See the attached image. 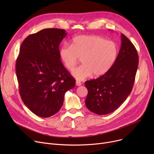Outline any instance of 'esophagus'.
Segmentation results:
<instances>
[{"label": "esophagus", "instance_id": "1", "mask_svg": "<svg viewBox=\"0 0 154 154\" xmlns=\"http://www.w3.org/2000/svg\"><path fill=\"white\" fill-rule=\"evenodd\" d=\"M75 84H76V85H77V86H80V85H82L81 82H80V81H78V80H77Z\"/></svg>", "mask_w": 154, "mask_h": 154}]
</instances>
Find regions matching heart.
<instances>
[{"label": "heart", "mask_w": 154, "mask_h": 154, "mask_svg": "<svg viewBox=\"0 0 154 154\" xmlns=\"http://www.w3.org/2000/svg\"><path fill=\"white\" fill-rule=\"evenodd\" d=\"M118 50L116 44L110 40L95 35H79L72 39L70 45H63L59 55L64 66L73 70L80 59L82 65L72 72L77 80L103 75L115 62Z\"/></svg>", "instance_id": "1"}]
</instances>
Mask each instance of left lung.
<instances>
[{"instance_id": "obj_1", "label": "left lung", "mask_w": 154, "mask_h": 154, "mask_svg": "<svg viewBox=\"0 0 154 154\" xmlns=\"http://www.w3.org/2000/svg\"><path fill=\"white\" fill-rule=\"evenodd\" d=\"M121 47L110 69L96 79L87 80L85 99L87 109L98 115L117 109L131 94L139 65L137 50L125 35L121 34Z\"/></svg>"}]
</instances>
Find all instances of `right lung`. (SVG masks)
Masks as SVG:
<instances>
[{
	"label": "right lung",
	"instance_id": "1",
	"mask_svg": "<svg viewBox=\"0 0 154 154\" xmlns=\"http://www.w3.org/2000/svg\"><path fill=\"white\" fill-rule=\"evenodd\" d=\"M66 35L63 29H43L29 35L20 47L16 60L19 93L24 104L39 117L56 114L65 94L75 84L59 55V45Z\"/></svg>",
	"mask_w": 154,
	"mask_h": 154
}]
</instances>
